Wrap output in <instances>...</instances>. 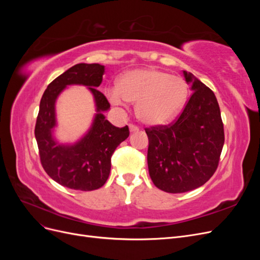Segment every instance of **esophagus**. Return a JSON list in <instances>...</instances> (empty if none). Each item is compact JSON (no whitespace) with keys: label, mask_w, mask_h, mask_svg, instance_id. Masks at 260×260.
Returning <instances> with one entry per match:
<instances>
[{"label":"esophagus","mask_w":260,"mask_h":260,"mask_svg":"<svg viewBox=\"0 0 260 260\" xmlns=\"http://www.w3.org/2000/svg\"><path fill=\"white\" fill-rule=\"evenodd\" d=\"M129 129L131 132H138L139 131V127H137L136 124H129Z\"/></svg>","instance_id":"obj_1"}]
</instances>
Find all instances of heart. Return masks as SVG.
I'll return each mask as SVG.
<instances>
[{"label": "heart", "instance_id": "obj_1", "mask_svg": "<svg viewBox=\"0 0 260 260\" xmlns=\"http://www.w3.org/2000/svg\"><path fill=\"white\" fill-rule=\"evenodd\" d=\"M107 96L113 104L122 106L128 101L138 102L140 119L149 124L171 121L182 111L188 86L182 78L153 68L136 69L125 73L118 86L109 88Z\"/></svg>", "mask_w": 260, "mask_h": 260}]
</instances>
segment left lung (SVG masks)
I'll return each mask as SVG.
<instances>
[{
	"label": "left lung",
	"instance_id": "obj_1",
	"mask_svg": "<svg viewBox=\"0 0 260 260\" xmlns=\"http://www.w3.org/2000/svg\"><path fill=\"white\" fill-rule=\"evenodd\" d=\"M183 74L193 93L182 113L168 125L145 129L149 177L167 193H183L205 184L217 170L224 143L214 92L193 74Z\"/></svg>",
	"mask_w": 260,
	"mask_h": 260
}]
</instances>
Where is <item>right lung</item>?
Wrapping results in <instances>:
<instances>
[{
  "instance_id": "1",
  "label": "right lung",
  "mask_w": 260,
  "mask_h": 260,
  "mask_svg": "<svg viewBox=\"0 0 260 260\" xmlns=\"http://www.w3.org/2000/svg\"><path fill=\"white\" fill-rule=\"evenodd\" d=\"M104 72V66L100 64H77L48 85L40 102L35 136L42 167L54 181L73 190L93 191L103 186L111 172L113 153L130 133L128 125L117 128L103 115L111 107L104 94L96 89ZM70 84L89 86L97 114L88 133L77 144L65 146L57 144L51 132L56 125L54 102Z\"/></svg>"
}]
</instances>
